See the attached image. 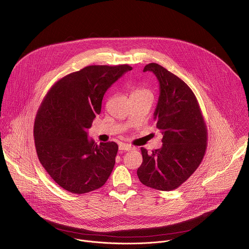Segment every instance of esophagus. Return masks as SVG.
I'll use <instances>...</instances> for the list:
<instances>
[{
    "mask_svg": "<svg viewBox=\"0 0 249 249\" xmlns=\"http://www.w3.org/2000/svg\"><path fill=\"white\" fill-rule=\"evenodd\" d=\"M134 147L132 146V145H130V144H126V143H121L120 145H119V150H126V151H128V150H132Z\"/></svg>",
    "mask_w": 249,
    "mask_h": 249,
    "instance_id": "1",
    "label": "esophagus"
}]
</instances>
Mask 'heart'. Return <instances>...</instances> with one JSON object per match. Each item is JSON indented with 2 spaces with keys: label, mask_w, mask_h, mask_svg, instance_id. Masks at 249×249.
<instances>
[{
  "label": "heart",
  "mask_w": 249,
  "mask_h": 249,
  "mask_svg": "<svg viewBox=\"0 0 249 249\" xmlns=\"http://www.w3.org/2000/svg\"><path fill=\"white\" fill-rule=\"evenodd\" d=\"M142 94H149V92L147 90H145V89H142V88H137V89H135L133 91L131 97L132 96H137V95H142Z\"/></svg>",
  "instance_id": "1"
}]
</instances>
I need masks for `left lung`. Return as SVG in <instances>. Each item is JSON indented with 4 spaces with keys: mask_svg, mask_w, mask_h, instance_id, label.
Wrapping results in <instances>:
<instances>
[{
    "mask_svg": "<svg viewBox=\"0 0 249 249\" xmlns=\"http://www.w3.org/2000/svg\"><path fill=\"white\" fill-rule=\"evenodd\" d=\"M145 71L152 72L159 82L153 115L163 144L150 153L141 148L142 163L137 174L144 186L169 192L199 166L206 150L207 129L195 94L182 79L157 63L146 64Z\"/></svg>",
    "mask_w": 249,
    "mask_h": 249,
    "instance_id": "8db88e82",
    "label": "left lung"
}]
</instances>
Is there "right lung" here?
<instances>
[{"label":"right lung","mask_w":249,"mask_h":249,"mask_svg":"<svg viewBox=\"0 0 249 249\" xmlns=\"http://www.w3.org/2000/svg\"><path fill=\"white\" fill-rule=\"evenodd\" d=\"M128 64L90 65L70 73L51 88L37 112L34 139L38 158L52 179L72 194H86L103 187L110 176L118 145L97 144L88 138L101 113L107 89Z\"/></svg>","instance_id":"obj_1"}]
</instances>
